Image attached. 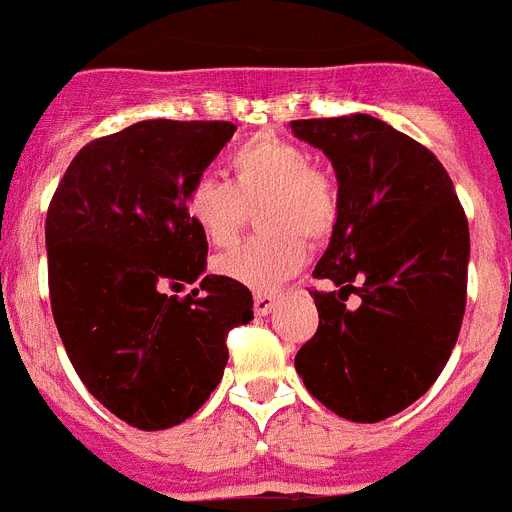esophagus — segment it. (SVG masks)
Wrapping results in <instances>:
<instances>
[{
    "label": "esophagus",
    "mask_w": 512,
    "mask_h": 512,
    "mask_svg": "<svg viewBox=\"0 0 512 512\" xmlns=\"http://www.w3.org/2000/svg\"><path fill=\"white\" fill-rule=\"evenodd\" d=\"M275 301H278V293L273 291H257L255 293V314L257 317H265L275 309Z\"/></svg>",
    "instance_id": "1"
}]
</instances>
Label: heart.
I'll use <instances>...</instances> for the list:
<instances>
[{
  "instance_id": "b5f03b06",
  "label": "heart",
  "mask_w": 512,
  "mask_h": 512,
  "mask_svg": "<svg viewBox=\"0 0 512 512\" xmlns=\"http://www.w3.org/2000/svg\"><path fill=\"white\" fill-rule=\"evenodd\" d=\"M231 182L195 177L185 190V216L211 247H231L257 206L265 229L239 250L216 257V270L250 288H273L306 260V242L327 237L337 219L335 185L311 167L309 151L278 136H255L229 157Z\"/></svg>"
}]
</instances>
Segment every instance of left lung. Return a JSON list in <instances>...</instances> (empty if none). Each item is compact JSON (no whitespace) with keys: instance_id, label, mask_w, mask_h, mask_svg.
<instances>
[{"instance_id":"8db88e82","label":"left lung","mask_w":512,"mask_h":512,"mask_svg":"<svg viewBox=\"0 0 512 512\" xmlns=\"http://www.w3.org/2000/svg\"><path fill=\"white\" fill-rule=\"evenodd\" d=\"M337 175V219L314 278L317 335L296 353L314 399L379 422L425 394L451 358L466 306L469 224L430 149L366 113L293 121ZM362 299L355 310L344 301ZM311 293V291H309Z\"/></svg>"}]
</instances>
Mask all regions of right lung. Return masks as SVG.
Segmentation results:
<instances>
[{"mask_svg":"<svg viewBox=\"0 0 512 512\" xmlns=\"http://www.w3.org/2000/svg\"><path fill=\"white\" fill-rule=\"evenodd\" d=\"M234 131L133 123L84 146L48 206V288L66 355L92 397L139 430L201 410L224 376L226 335L252 319L250 288L203 275L208 242L182 206ZM195 280L185 300L166 293Z\"/></svg>","mask_w":512,"mask_h":512,"instance_id":"add662e5","label":"right lung"}]
</instances>
